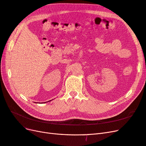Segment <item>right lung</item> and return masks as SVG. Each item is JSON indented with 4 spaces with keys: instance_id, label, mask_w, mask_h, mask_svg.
Instances as JSON below:
<instances>
[{
    "instance_id": "1",
    "label": "right lung",
    "mask_w": 146,
    "mask_h": 146,
    "mask_svg": "<svg viewBox=\"0 0 146 146\" xmlns=\"http://www.w3.org/2000/svg\"><path fill=\"white\" fill-rule=\"evenodd\" d=\"M48 102H49V101H48ZM43 103H44V102H43ZM44 103H45V102H44Z\"/></svg>"
}]
</instances>
